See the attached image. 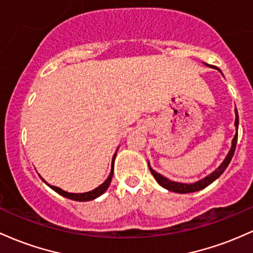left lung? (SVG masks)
Returning <instances> with one entry per match:
<instances>
[{
    "label": "left lung",
    "mask_w": 253,
    "mask_h": 253,
    "mask_svg": "<svg viewBox=\"0 0 253 253\" xmlns=\"http://www.w3.org/2000/svg\"><path fill=\"white\" fill-rule=\"evenodd\" d=\"M234 124H235V129H237V134L234 135L233 141H232L231 150L228 152V154H227V157L225 160H223V163L221 164L214 172L211 173L209 175H207L206 178H203V179L196 181V183H192V184L177 183V181H172V180L167 179V178H165L164 175H161L160 173L155 172L154 169L149 166V163H148L149 169H150V172H152L153 177L155 178V180H157L158 183L163 186V188L169 190V191H172V192H178V194H189V192L200 191V190H202L204 188H207L208 185H211L212 181L216 180L217 178L220 177L223 172H225V169H227V166H228L229 163H231L232 158H233V155H234L235 147H237V140H238V124H239V117H238L237 109H235V123Z\"/></svg>",
    "instance_id": "left-lung-1"
}]
</instances>
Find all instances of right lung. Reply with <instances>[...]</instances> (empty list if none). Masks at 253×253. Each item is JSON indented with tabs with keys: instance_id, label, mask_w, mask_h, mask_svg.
<instances>
[{
	"instance_id": "obj_1",
	"label": "right lung",
	"mask_w": 253,
	"mask_h": 253,
	"mask_svg": "<svg viewBox=\"0 0 253 253\" xmlns=\"http://www.w3.org/2000/svg\"><path fill=\"white\" fill-rule=\"evenodd\" d=\"M116 154H117V153H115V155H113V159H112V169H111V173H110L109 178H107V179L105 180L104 183L101 184V185H99L98 188L94 189V190H92V191L84 192V194H72V192H67V191H64V190H62V189L57 188V186L50 185V184H47L46 181H45L44 179H42V180H44V183H45V184H47V185H49L50 188L53 190V191H56V192H57V194L62 195V196H63V197L69 198V200H73V201H80V202H86V201H92V200H94V198L99 197V196H100V195H103L104 192L106 191V190H107V188H109L110 184H111L112 175H113V160H115Z\"/></svg>"
}]
</instances>
